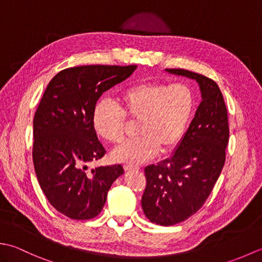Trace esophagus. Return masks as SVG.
Instances as JSON below:
<instances>
[{
    "label": "esophagus",
    "mask_w": 262,
    "mask_h": 262,
    "mask_svg": "<svg viewBox=\"0 0 262 262\" xmlns=\"http://www.w3.org/2000/svg\"><path fill=\"white\" fill-rule=\"evenodd\" d=\"M124 169H125V171H138V170H140V166L126 164V165H124Z\"/></svg>",
    "instance_id": "34e87169"
}]
</instances>
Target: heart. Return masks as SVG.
Segmentation results:
<instances>
[{
    "label": "heart",
    "mask_w": 262,
    "mask_h": 262,
    "mask_svg": "<svg viewBox=\"0 0 262 262\" xmlns=\"http://www.w3.org/2000/svg\"><path fill=\"white\" fill-rule=\"evenodd\" d=\"M120 108L107 100L94 105L92 125L103 140L119 143L124 138L126 117L136 121V140L127 141L111 152L116 162L137 164L174 149L182 140L194 111L196 98L185 83L143 82L125 89Z\"/></svg>",
    "instance_id": "1"
}]
</instances>
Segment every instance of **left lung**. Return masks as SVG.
I'll list each match as a JSON object with an SVG mask.
<instances>
[{
	"mask_svg": "<svg viewBox=\"0 0 262 262\" xmlns=\"http://www.w3.org/2000/svg\"><path fill=\"white\" fill-rule=\"evenodd\" d=\"M165 71L196 80L203 99L172 157L144 170V214L152 223L171 226L189 219L208 198L225 163L230 129L223 94L215 81L182 69Z\"/></svg>",
	"mask_w": 262,
	"mask_h": 262,
	"instance_id": "1",
	"label": "left lung"
}]
</instances>
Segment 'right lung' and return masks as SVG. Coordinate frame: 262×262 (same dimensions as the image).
<instances>
[{"instance_id": "add662e5", "label": "right lung", "mask_w": 262, "mask_h": 262, "mask_svg": "<svg viewBox=\"0 0 262 262\" xmlns=\"http://www.w3.org/2000/svg\"><path fill=\"white\" fill-rule=\"evenodd\" d=\"M136 65H85L60 71L47 85L33 118L32 160L42 192L73 220L96 217L120 164L88 170L105 154L92 125L98 99L129 77Z\"/></svg>"}]
</instances>
